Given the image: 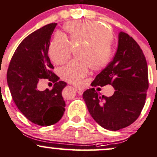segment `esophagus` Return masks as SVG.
Listing matches in <instances>:
<instances>
[{
	"instance_id": "obj_1",
	"label": "esophagus",
	"mask_w": 157,
	"mask_h": 157,
	"mask_svg": "<svg viewBox=\"0 0 157 157\" xmlns=\"http://www.w3.org/2000/svg\"><path fill=\"white\" fill-rule=\"evenodd\" d=\"M75 90H76L77 93L79 95H82L84 92V89H82V88H75Z\"/></svg>"
}]
</instances>
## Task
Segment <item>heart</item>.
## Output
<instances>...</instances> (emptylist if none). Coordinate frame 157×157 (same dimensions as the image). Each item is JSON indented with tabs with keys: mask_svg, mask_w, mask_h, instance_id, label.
<instances>
[{
	"mask_svg": "<svg viewBox=\"0 0 157 157\" xmlns=\"http://www.w3.org/2000/svg\"><path fill=\"white\" fill-rule=\"evenodd\" d=\"M72 45L87 43L77 51L82 59H73L59 69L61 78L66 82L79 85L89 72L90 67L98 71L110 63L113 55L112 31L97 21L82 20L69 22L64 25ZM64 35L57 34L48 48V56L55 64H62L70 57L72 48Z\"/></svg>",
	"mask_w": 157,
	"mask_h": 157,
	"instance_id": "heart-1",
	"label": "heart"
}]
</instances>
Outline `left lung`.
I'll list each match as a JSON object with an SVG mask.
<instances>
[{
  "instance_id": "left-lung-1",
  "label": "left lung",
  "mask_w": 157,
  "mask_h": 157,
  "mask_svg": "<svg viewBox=\"0 0 157 157\" xmlns=\"http://www.w3.org/2000/svg\"><path fill=\"white\" fill-rule=\"evenodd\" d=\"M111 85V97L101 95L90 88L83 99L90 116L101 126L117 131L133 123L140 116L149 87L146 58L138 44L123 32L119 34L118 48L113 59L98 74L93 87Z\"/></svg>"
}]
</instances>
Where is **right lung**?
<instances>
[{
    "mask_svg": "<svg viewBox=\"0 0 157 157\" xmlns=\"http://www.w3.org/2000/svg\"><path fill=\"white\" fill-rule=\"evenodd\" d=\"M56 23H50L31 33L14 52L6 80L13 100L21 113L33 123L48 126L62 118L66 103L62 90L67 83L58 81L48 55L51 35ZM55 83L52 90L37 89L41 79Z\"/></svg>",
    "mask_w": 157,
    "mask_h": 157,
    "instance_id": "1",
    "label": "right lung"
}]
</instances>
